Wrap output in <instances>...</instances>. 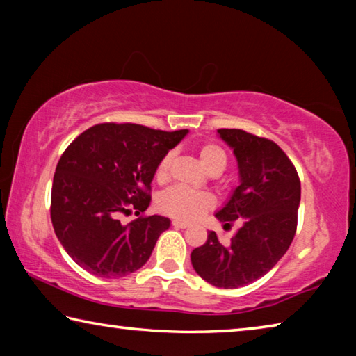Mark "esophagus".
<instances>
[{
	"instance_id": "34e87169",
	"label": "esophagus",
	"mask_w": 356,
	"mask_h": 356,
	"mask_svg": "<svg viewBox=\"0 0 356 356\" xmlns=\"http://www.w3.org/2000/svg\"><path fill=\"white\" fill-rule=\"evenodd\" d=\"M172 226H174V227H177V229H186V227H188L190 225H188V222H185V221L172 220Z\"/></svg>"
}]
</instances>
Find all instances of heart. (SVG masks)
<instances>
[{"mask_svg": "<svg viewBox=\"0 0 356 356\" xmlns=\"http://www.w3.org/2000/svg\"><path fill=\"white\" fill-rule=\"evenodd\" d=\"M200 160L210 174H220L227 165L226 150L215 143H206L200 147ZM172 152L163 155L155 168V180L165 184L170 179ZM213 197L209 193L195 191L182 185H174L159 197V209L168 216L182 221H195L213 207Z\"/></svg>", "mask_w": 356, "mask_h": 356, "instance_id": "obj_1", "label": "heart"}]
</instances>
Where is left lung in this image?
<instances>
[{
  "mask_svg": "<svg viewBox=\"0 0 356 356\" xmlns=\"http://www.w3.org/2000/svg\"><path fill=\"white\" fill-rule=\"evenodd\" d=\"M234 149L240 185L215 216L225 226L242 222L222 245L213 231L191 251L196 273L215 287L236 289L268 273L286 254L295 231L301 196L298 172L278 144L240 129H220Z\"/></svg>",
  "mask_w": 356,
  "mask_h": 356,
  "instance_id": "8db88e82",
  "label": "left lung"
}]
</instances>
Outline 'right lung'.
<instances>
[{
    "instance_id": "1",
    "label": "right lung",
    "mask_w": 356,
    "mask_h": 356,
    "mask_svg": "<svg viewBox=\"0 0 356 356\" xmlns=\"http://www.w3.org/2000/svg\"><path fill=\"white\" fill-rule=\"evenodd\" d=\"M186 135L138 124L104 122L84 130L64 150L51 186L53 229L86 272L122 278L141 268L170 220L144 215L155 168ZM136 210L129 225L120 214Z\"/></svg>"
}]
</instances>
